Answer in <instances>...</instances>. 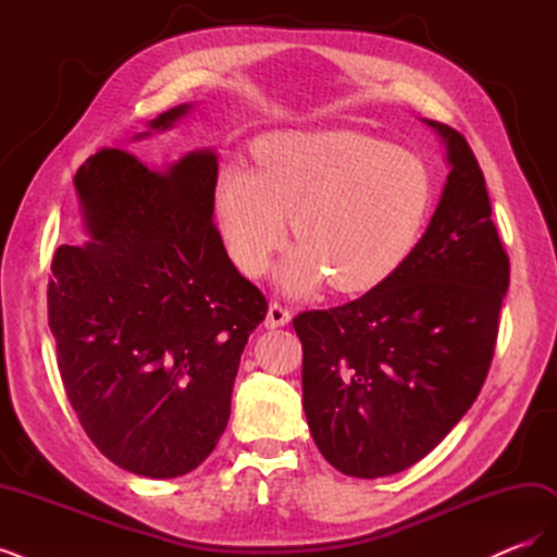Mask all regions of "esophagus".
I'll return each instance as SVG.
<instances>
[{
    "mask_svg": "<svg viewBox=\"0 0 557 557\" xmlns=\"http://www.w3.org/2000/svg\"><path fill=\"white\" fill-rule=\"evenodd\" d=\"M290 309L288 307H285L283 305V301H269V311H267V320H264V323H267V327H283L285 323H288V320H290Z\"/></svg>",
    "mask_w": 557,
    "mask_h": 557,
    "instance_id": "1",
    "label": "esophagus"
}]
</instances>
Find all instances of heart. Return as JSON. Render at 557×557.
Segmentation results:
<instances>
[{"mask_svg": "<svg viewBox=\"0 0 557 557\" xmlns=\"http://www.w3.org/2000/svg\"><path fill=\"white\" fill-rule=\"evenodd\" d=\"M258 170L232 164L215 190L225 244L244 272L260 274L288 239L285 290L325 276L346 293L369 290L413 250L432 207L423 160L358 132H276L252 144Z\"/></svg>", "mask_w": 557, "mask_h": 557, "instance_id": "1", "label": "heart"}]
</instances>
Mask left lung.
Segmentation results:
<instances>
[{"label":"left lung","instance_id":"1","mask_svg":"<svg viewBox=\"0 0 557 557\" xmlns=\"http://www.w3.org/2000/svg\"><path fill=\"white\" fill-rule=\"evenodd\" d=\"M430 125L450 174L423 239L360 299L293 320L313 442L358 479L423 460L467 413L491 369L509 288L481 166L458 129Z\"/></svg>","mask_w":557,"mask_h":557}]
</instances>
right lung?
I'll return each instance as SVG.
<instances>
[{"instance_id": "1", "label": "right lung", "mask_w": 557, "mask_h": 557, "mask_svg": "<svg viewBox=\"0 0 557 557\" xmlns=\"http://www.w3.org/2000/svg\"><path fill=\"white\" fill-rule=\"evenodd\" d=\"M188 109L150 127H172ZM74 183L90 242L58 246L48 281L66 397L111 462L183 476L225 432L244 346L267 315L211 218L218 160L199 150L160 172L102 148Z\"/></svg>"}]
</instances>
